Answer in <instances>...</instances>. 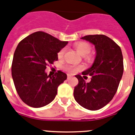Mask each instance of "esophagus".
<instances>
[{"instance_id":"obj_1","label":"esophagus","mask_w":135,"mask_h":135,"mask_svg":"<svg viewBox=\"0 0 135 135\" xmlns=\"http://www.w3.org/2000/svg\"><path fill=\"white\" fill-rule=\"evenodd\" d=\"M71 78H72V77H71V75H68V76H67V79H68V80H70V79H71Z\"/></svg>"}]
</instances>
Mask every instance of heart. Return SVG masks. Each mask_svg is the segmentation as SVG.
Listing matches in <instances>:
<instances>
[{
    "instance_id": "heart-1",
    "label": "heart",
    "mask_w": 135,
    "mask_h": 135,
    "mask_svg": "<svg viewBox=\"0 0 135 135\" xmlns=\"http://www.w3.org/2000/svg\"><path fill=\"white\" fill-rule=\"evenodd\" d=\"M74 47L75 50L79 53L82 56H86L89 54L91 51V46L89 45V43L83 42H77L74 45ZM65 49H62L60 51L57 53V57L58 58H62L64 55ZM64 69L69 73H74L77 72L78 71L80 70L81 69V66H75L72 65H66L64 66Z\"/></svg>"
}]
</instances>
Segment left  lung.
I'll use <instances>...</instances> for the list:
<instances>
[{
	"mask_svg": "<svg viewBox=\"0 0 135 135\" xmlns=\"http://www.w3.org/2000/svg\"><path fill=\"white\" fill-rule=\"evenodd\" d=\"M81 39L93 44L97 54L92 66L82 72L91 76V80L86 83L76 75L78 84L73 95L80 106L97 110L108 104L116 93L123 72V55L119 46L108 36L89 35Z\"/></svg>",
	"mask_w": 135,
	"mask_h": 135,
	"instance_id": "obj_1",
	"label": "left lung"
}]
</instances>
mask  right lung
<instances>
[{"mask_svg": "<svg viewBox=\"0 0 135 135\" xmlns=\"http://www.w3.org/2000/svg\"><path fill=\"white\" fill-rule=\"evenodd\" d=\"M67 43L43 31L33 33L19 42L13 54L12 75L19 97L27 105L40 108L55 99L57 87L67 75L61 71L47 75L45 70L57 60V53Z\"/></svg>", "mask_w": 135, "mask_h": 135, "instance_id": "right-lung-1", "label": "right lung"}]
</instances>
